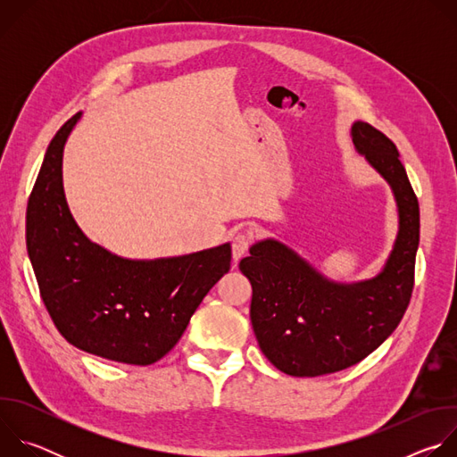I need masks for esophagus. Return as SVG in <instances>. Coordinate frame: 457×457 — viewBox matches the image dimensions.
<instances>
[{
  "label": "esophagus",
  "instance_id": "esophagus-1",
  "mask_svg": "<svg viewBox=\"0 0 457 457\" xmlns=\"http://www.w3.org/2000/svg\"><path fill=\"white\" fill-rule=\"evenodd\" d=\"M249 244H251V233H238L233 237V260L235 262H238V260L247 253L249 249Z\"/></svg>",
  "mask_w": 457,
  "mask_h": 457
}]
</instances>
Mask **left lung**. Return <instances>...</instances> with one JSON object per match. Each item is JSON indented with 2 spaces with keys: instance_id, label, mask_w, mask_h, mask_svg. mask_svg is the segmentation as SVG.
<instances>
[{
  "instance_id": "left-lung-1",
  "label": "left lung",
  "mask_w": 457,
  "mask_h": 457,
  "mask_svg": "<svg viewBox=\"0 0 457 457\" xmlns=\"http://www.w3.org/2000/svg\"><path fill=\"white\" fill-rule=\"evenodd\" d=\"M351 137L398 206V235L381 271L337 282L275 238L254 242L238 264L253 287L249 316L260 351L289 376L331 374L361 361L393 335L411 302L420 245L414 189L396 145L379 129L354 120Z\"/></svg>"
}]
</instances>
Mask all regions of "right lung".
Returning a JSON list of instances; mask_svg holds the SVG:
<instances>
[{
    "label": "right lung",
    "mask_w": 457,
    "mask_h": 457,
    "mask_svg": "<svg viewBox=\"0 0 457 457\" xmlns=\"http://www.w3.org/2000/svg\"><path fill=\"white\" fill-rule=\"evenodd\" d=\"M81 112L50 141L27 206V251L45 307L74 347L150 365L168 354L208 291L229 271L231 244L154 260L92 242L71 213L62 150Z\"/></svg>",
    "instance_id": "obj_1"
}]
</instances>
